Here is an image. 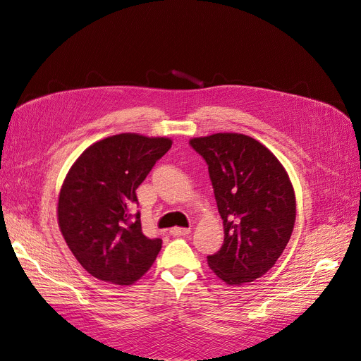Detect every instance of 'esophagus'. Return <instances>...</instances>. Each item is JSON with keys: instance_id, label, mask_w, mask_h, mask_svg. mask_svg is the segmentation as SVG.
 <instances>
[{"instance_id": "34e87169", "label": "esophagus", "mask_w": 361, "mask_h": 361, "mask_svg": "<svg viewBox=\"0 0 361 361\" xmlns=\"http://www.w3.org/2000/svg\"><path fill=\"white\" fill-rule=\"evenodd\" d=\"M169 233L172 236H184L190 233V228H184V227H173L169 230Z\"/></svg>"}]
</instances>
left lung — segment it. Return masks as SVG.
<instances>
[{
    "mask_svg": "<svg viewBox=\"0 0 361 361\" xmlns=\"http://www.w3.org/2000/svg\"><path fill=\"white\" fill-rule=\"evenodd\" d=\"M192 149L209 166L224 244L207 262L219 279L241 285L264 276L290 241L295 198L279 160L244 134L192 138Z\"/></svg>",
    "mask_w": 361,
    "mask_h": 361,
    "instance_id": "obj_1",
    "label": "left lung"
}]
</instances>
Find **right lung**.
Masks as SVG:
<instances>
[{"label":"right lung","instance_id":"right-lung-1","mask_svg":"<svg viewBox=\"0 0 361 361\" xmlns=\"http://www.w3.org/2000/svg\"><path fill=\"white\" fill-rule=\"evenodd\" d=\"M169 138L118 134L91 145L62 184L58 221L79 264L100 281L131 285L151 269L160 238L140 223L137 188L171 149Z\"/></svg>","mask_w":361,"mask_h":361}]
</instances>
